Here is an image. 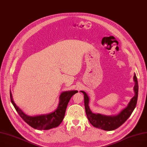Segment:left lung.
<instances>
[{
    "instance_id": "1",
    "label": "left lung",
    "mask_w": 147,
    "mask_h": 147,
    "mask_svg": "<svg viewBox=\"0 0 147 147\" xmlns=\"http://www.w3.org/2000/svg\"><path fill=\"white\" fill-rule=\"evenodd\" d=\"M133 79L135 83V86H134V91L135 93V96L131 99L129 103L125 109L121 111L117 115L106 116L100 113H92L89 109L88 105L89 98L88 95L85 91H80L84 95V103L87 118L89 123L94 127L104 130H113L124 124L125 121L130 117L136 106L138 96V82L135 73L134 74Z\"/></svg>"
}]
</instances>
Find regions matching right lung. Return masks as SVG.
I'll return each mask as SVG.
<instances>
[{
  "label": "right lung",
  "mask_w": 147,
  "mask_h": 147,
  "mask_svg": "<svg viewBox=\"0 0 147 147\" xmlns=\"http://www.w3.org/2000/svg\"><path fill=\"white\" fill-rule=\"evenodd\" d=\"M78 91H68L63 92L59 96V103L57 109L53 112L48 114L30 117L25 114L14 103L12 98V93L10 91V98L12 104L13 105L19 115L30 127L37 130H49L59 125L64 118L65 111L68 102L74 94Z\"/></svg>",
  "instance_id": "1"
}]
</instances>
